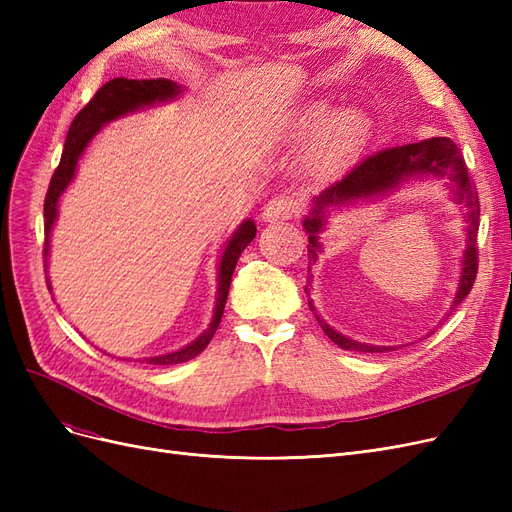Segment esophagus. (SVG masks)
I'll list each match as a JSON object with an SVG mask.
<instances>
[{"label":"esophagus","mask_w":512,"mask_h":512,"mask_svg":"<svg viewBox=\"0 0 512 512\" xmlns=\"http://www.w3.org/2000/svg\"><path fill=\"white\" fill-rule=\"evenodd\" d=\"M297 200H292L290 196H275L269 200L265 211H262V220L265 222H280V220H290L294 213H297Z\"/></svg>","instance_id":"1"}]
</instances>
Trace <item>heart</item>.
Here are the masks:
<instances>
[{
    "mask_svg": "<svg viewBox=\"0 0 512 512\" xmlns=\"http://www.w3.org/2000/svg\"><path fill=\"white\" fill-rule=\"evenodd\" d=\"M314 134L318 136L307 151V170L316 177H327L363 151L369 138V121L356 108L329 117V104L316 102L290 117L282 128V136L292 141H305Z\"/></svg>",
    "mask_w": 512,
    "mask_h": 512,
    "instance_id": "heart-1",
    "label": "heart"
}]
</instances>
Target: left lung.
Returning a JSON list of instances; mask_svg holds the SVG:
<instances>
[{
  "label": "left lung",
  "instance_id": "obj_1",
  "mask_svg": "<svg viewBox=\"0 0 512 512\" xmlns=\"http://www.w3.org/2000/svg\"><path fill=\"white\" fill-rule=\"evenodd\" d=\"M429 175L446 177L448 181H451L455 203L466 207V224H468L466 226V243H468V247L463 250L461 277H459V286H457L455 299L451 305V309H455L463 299L468 297L472 286H474V280H476V271H478L476 237H478L480 207H478L476 188L468 175L466 160H463L459 147L446 136H433L421 143L382 149V151L374 153V156H367L365 160H361L344 179L335 181L333 185H329L327 190L320 192L312 200L314 207L309 209V215H305V220H303V226L309 235L307 237L309 239L307 271H312V265L318 258V252H322L318 235L324 230V224H327V211L331 207L339 209V207H348V205L359 203V200L378 198V196L393 192L408 179L429 177ZM309 309L314 312L322 331L327 333V337L339 348L354 350V352H391V350H395V346H369V344L354 342V339L337 333L333 327H329V324L316 314L312 301H309Z\"/></svg>",
  "mask_w": 512,
  "mask_h": 512
}]
</instances>
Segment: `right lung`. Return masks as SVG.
Here are the masks:
<instances>
[{
	"label": "right lung",
	"mask_w": 512,
	"mask_h": 512,
	"mask_svg": "<svg viewBox=\"0 0 512 512\" xmlns=\"http://www.w3.org/2000/svg\"><path fill=\"white\" fill-rule=\"evenodd\" d=\"M179 94H181V87L175 81H168V79H143V81L113 79L104 83L96 91V96L89 100V104H85L83 111L74 117L66 136L64 153H61L59 166L55 168L49 183V192H46V198H44V258L49 256L51 230L57 220L59 198L66 192L70 181L74 179L76 166H79V160L83 156V151L87 149V145L91 143V138H94L108 121L134 113L138 108L153 106L156 102H168L177 98ZM254 237H256V224L252 220H245L239 224L235 232H232V237L224 245V252L218 262V297H215V309H213V318L209 322V329L200 337H196L192 344L183 346L181 350L160 354V356H149V359H145L149 365L185 363L207 348L211 337L220 327L237 260L245 247L254 241ZM46 284H49V280H46ZM49 290H51V284H49Z\"/></svg>",
	"instance_id": "1"
}]
</instances>
